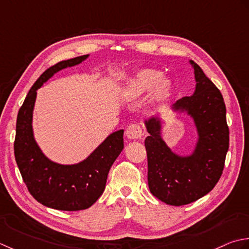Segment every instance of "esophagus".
<instances>
[{
    "instance_id": "obj_1",
    "label": "esophagus",
    "mask_w": 249,
    "mask_h": 249,
    "mask_svg": "<svg viewBox=\"0 0 249 249\" xmlns=\"http://www.w3.org/2000/svg\"><path fill=\"white\" fill-rule=\"evenodd\" d=\"M125 135L128 139H140L143 135V129L138 124H131L125 130Z\"/></svg>"
}]
</instances>
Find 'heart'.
<instances>
[{
	"label": "heart",
	"mask_w": 249,
	"mask_h": 249,
	"mask_svg": "<svg viewBox=\"0 0 249 249\" xmlns=\"http://www.w3.org/2000/svg\"><path fill=\"white\" fill-rule=\"evenodd\" d=\"M162 72L154 69L141 70L129 79L125 93L130 98H139L151 90L155 101L164 100L170 93L171 83L162 77Z\"/></svg>",
	"instance_id": "b5f03b06"
}]
</instances>
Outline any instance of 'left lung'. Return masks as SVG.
<instances>
[{"mask_svg": "<svg viewBox=\"0 0 249 249\" xmlns=\"http://www.w3.org/2000/svg\"><path fill=\"white\" fill-rule=\"evenodd\" d=\"M194 65L196 92L174 104L192 116L199 141L192 156L179 157L165 145L160 136V120L146 121L149 136L145 140L148 162V186L157 199L180 206L209 194L219 180L229 149V126L221 92L202 69Z\"/></svg>", "mask_w": 249, "mask_h": 249, "instance_id": "left-lung-1", "label": "left lung"}]
</instances>
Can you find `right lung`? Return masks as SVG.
Here are the masks:
<instances>
[{
  "mask_svg": "<svg viewBox=\"0 0 249 249\" xmlns=\"http://www.w3.org/2000/svg\"><path fill=\"white\" fill-rule=\"evenodd\" d=\"M88 54L64 60L48 68L30 89L16 123L14 153L24 184L35 200L60 211H82L102 196L110 166L124 149V130L114 132L87 159L62 165L47 159L33 138L32 114L36 90L60 70L74 67Z\"/></svg>",
  "mask_w": 249,
  "mask_h": 249,
  "instance_id": "obj_1",
  "label": "right lung"
}]
</instances>
